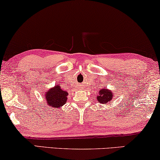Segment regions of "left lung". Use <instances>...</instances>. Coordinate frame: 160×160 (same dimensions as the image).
Returning a JSON list of instances; mask_svg holds the SVG:
<instances>
[{
  "mask_svg": "<svg viewBox=\"0 0 160 160\" xmlns=\"http://www.w3.org/2000/svg\"><path fill=\"white\" fill-rule=\"evenodd\" d=\"M113 98V95L110 89H102L99 91V95L97 96L98 101L100 103L106 104L107 102H111V100Z\"/></svg>",
  "mask_w": 160,
  "mask_h": 160,
  "instance_id": "1",
  "label": "left lung"
}]
</instances>
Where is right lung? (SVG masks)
<instances>
[{"mask_svg": "<svg viewBox=\"0 0 160 160\" xmlns=\"http://www.w3.org/2000/svg\"><path fill=\"white\" fill-rule=\"evenodd\" d=\"M68 95L67 92L63 90L60 85L58 84L46 92L44 97L47 104L52 108H60L66 102Z\"/></svg>", "mask_w": 160, "mask_h": 160, "instance_id": "1", "label": "right lung"}]
</instances>
